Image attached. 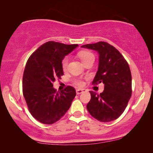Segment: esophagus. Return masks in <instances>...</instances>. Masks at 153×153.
<instances>
[{
  "label": "esophagus",
  "instance_id": "34e87169",
  "mask_svg": "<svg viewBox=\"0 0 153 153\" xmlns=\"http://www.w3.org/2000/svg\"><path fill=\"white\" fill-rule=\"evenodd\" d=\"M85 89H76V91L77 95H79V94L82 93H83V92H85Z\"/></svg>",
  "mask_w": 153,
  "mask_h": 153
}]
</instances>
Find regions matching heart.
<instances>
[{"mask_svg": "<svg viewBox=\"0 0 153 153\" xmlns=\"http://www.w3.org/2000/svg\"><path fill=\"white\" fill-rule=\"evenodd\" d=\"M79 57L80 58V59L82 62H85L87 60H88L91 58H95V56L91 52L88 51H80L78 54ZM68 57H65L63 59H62V62H61V66L62 70L64 71L67 70V68H68ZM74 82L75 84L78 86H83V84H84V82L81 79H76L74 80Z\"/></svg>", "mask_w": 153, "mask_h": 153, "instance_id": "heart-1", "label": "heart"}]
</instances>
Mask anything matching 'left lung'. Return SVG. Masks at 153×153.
<instances>
[{
	"mask_svg": "<svg viewBox=\"0 0 153 153\" xmlns=\"http://www.w3.org/2000/svg\"><path fill=\"white\" fill-rule=\"evenodd\" d=\"M81 47L95 50L99 53V66L93 83L104 85V91L100 95L90 91L91 99L87 109L100 122L116 120L125 111L131 95L129 65L122 54L107 42H99Z\"/></svg>",
	"mask_w": 153,
	"mask_h": 153,
	"instance_id": "left-lung-1",
	"label": "left lung"
}]
</instances>
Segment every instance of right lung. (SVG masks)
Masks as SVG:
<instances>
[{"mask_svg":"<svg viewBox=\"0 0 153 153\" xmlns=\"http://www.w3.org/2000/svg\"><path fill=\"white\" fill-rule=\"evenodd\" d=\"M78 45L53 41L40 46L28 58L23 76V94L31 115L42 123L51 125L70 108L76 91L67 86L56 92L53 83L63 75L61 62Z\"/></svg>","mask_w":153,"mask_h":153,"instance_id":"add662e5","label":"right lung"}]
</instances>
